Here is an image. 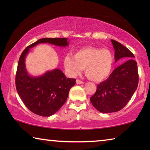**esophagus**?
Masks as SVG:
<instances>
[{"label": "esophagus", "instance_id": "1", "mask_svg": "<svg viewBox=\"0 0 150 150\" xmlns=\"http://www.w3.org/2000/svg\"><path fill=\"white\" fill-rule=\"evenodd\" d=\"M76 83H77V84H83V81H81V80H79V79H77L76 80Z\"/></svg>", "mask_w": 150, "mask_h": 150}]
</instances>
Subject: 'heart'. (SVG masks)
<instances>
[{
  "instance_id": "heart-1",
  "label": "heart",
  "mask_w": 150,
  "mask_h": 150,
  "mask_svg": "<svg viewBox=\"0 0 150 150\" xmlns=\"http://www.w3.org/2000/svg\"><path fill=\"white\" fill-rule=\"evenodd\" d=\"M115 63V56L108 49L87 47L79 50L74 57L67 55L64 65L71 75L77 76L85 68L87 77L96 82L107 79L111 74Z\"/></svg>"
}]
</instances>
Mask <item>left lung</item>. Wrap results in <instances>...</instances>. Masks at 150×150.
<instances>
[{
	"label": "left lung",
	"instance_id": "8db88e82",
	"mask_svg": "<svg viewBox=\"0 0 150 150\" xmlns=\"http://www.w3.org/2000/svg\"><path fill=\"white\" fill-rule=\"evenodd\" d=\"M110 40L115 50V62L121 59V62H125L116 67L107 79L97 85L95 93L90 98L94 107L103 113L122 109L136 91L139 80L134 55L120 43Z\"/></svg>",
	"mask_w": 150,
	"mask_h": 150
}]
</instances>
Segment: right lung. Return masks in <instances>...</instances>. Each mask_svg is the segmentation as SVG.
Instances as JSON below:
<instances>
[{"label": "right lung", "instance_id": "1", "mask_svg": "<svg viewBox=\"0 0 150 150\" xmlns=\"http://www.w3.org/2000/svg\"><path fill=\"white\" fill-rule=\"evenodd\" d=\"M40 43H49L66 47L67 38H42L33 43L20 55L16 75V87L25 106L35 115L50 116L55 114L67 100L70 88L75 84V79L65 77L62 71L55 69L40 77H32L27 73L25 57L30 48Z\"/></svg>", "mask_w": 150, "mask_h": 150}]
</instances>
